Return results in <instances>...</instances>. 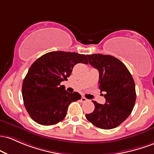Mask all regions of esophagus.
<instances>
[{
    "instance_id": "1",
    "label": "esophagus",
    "mask_w": 154,
    "mask_h": 154,
    "mask_svg": "<svg viewBox=\"0 0 154 154\" xmlns=\"http://www.w3.org/2000/svg\"><path fill=\"white\" fill-rule=\"evenodd\" d=\"M81 100H82V102H83V103H84V102H86V101H87V99H86V98L85 97H82V99H81Z\"/></svg>"
}]
</instances>
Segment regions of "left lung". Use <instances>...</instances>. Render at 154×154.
<instances>
[{
  "label": "left lung",
  "mask_w": 154,
  "mask_h": 154,
  "mask_svg": "<svg viewBox=\"0 0 154 154\" xmlns=\"http://www.w3.org/2000/svg\"><path fill=\"white\" fill-rule=\"evenodd\" d=\"M86 57L99 71V88L105 92V103L92 101L94 110L86 114V118L98 128L113 129L132 113L136 100L134 82L125 65L114 57L100 54Z\"/></svg>",
  "instance_id": "8db88e82"
}]
</instances>
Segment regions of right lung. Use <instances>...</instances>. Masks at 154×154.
Wrapping results in <instances>:
<instances>
[{"instance_id": "add662e5", "label": "right lung", "mask_w": 154, "mask_h": 154, "mask_svg": "<svg viewBox=\"0 0 154 154\" xmlns=\"http://www.w3.org/2000/svg\"><path fill=\"white\" fill-rule=\"evenodd\" d=\"M78 63L88 64L85 54L51 51L36 60L22 83L24 105L31 119L44 126L57 124L65 118L72 102L82 98L79 93L68 92L65 86Z\"/></svg>"}]
</instances>
